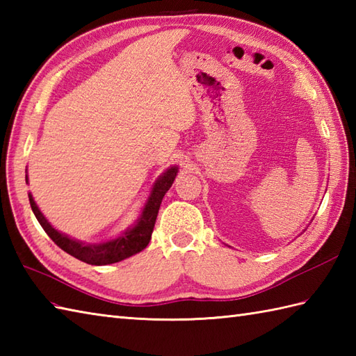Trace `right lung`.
Returning a JSON list of instances; mask_svg holds the SVG:
<instances>
[{"mask_svg":"<svg viewBox=\"0 0 356 356\" xmlns=\"http://www.w3.org/2000/svg\"><path fill=\"white\" fill-rule=\"evenodd\" d=\"M177 166H171V168L166 170L162 176H159L153 188H151V194L145 203V207L142 209V214L139 216L138 220L134 222L131 228H128L125 232L120 234L119 237L111 238L108 241H102V243H82L79 240L70 238L69 236H65V234L59 232L58 229L53 228L47 218L42 216L40 208H38L32 197V194H29V200L33 214L42 226V229L47 232V236L55 241L63 251L84 263L95 264V266H104V264L122 261L128 259V257L140 252L142 249H145L148 246L162 199L166 191L171 188L174 179L177 176Z\"/></svg>","mask_w":356,"mask_h":356,"instance_id":"add662e5","label":"right lung"}]
</instances>
